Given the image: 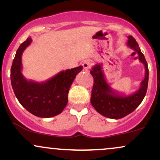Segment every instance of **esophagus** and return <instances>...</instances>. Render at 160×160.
I'll use <instances>...</instances> for the list:
<instances>
[{"instance_id":"34e87169","label":"esophagus","mask_w":160,"mask_h":160,"mask_svg":"<svg viewBox=\"0 0 160 160\" xmlns=\"http://www.w3.org/2000/svg\"><path fill=\"white\" fill-rule=\"evenodd\" d=\"M82 66L83 68V70L86 71H89V69L91 68V65H90V62L89 61H84L82 63Z\"/></svg>"}]
</instances>
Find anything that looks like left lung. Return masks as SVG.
I'll return each instance as SVG.
<instances>
[{
    "label": "left lung",
    "instance_id": "8db88e82",
    "mask_svg": "<svg viewBox=\"0 0 160 160\" xmlns=\"http://www.w3.org/2000/svg\"><path fill=\"white\" fill-rule=\"evenodd\" d=\"M126 45L138 54L139 61L144 64L145 68L144 79L141 82L139 89L129 95H122L113 90L106 81L102 71V64H96L92 68L90 74L94 78L91 95V104L104 117L118 120L126 117L138 107L146 95L148 86L149 71L144 54L132 36H128Z\"/></svg>",
    "mask_w": 160,
    "mask_h": 160
}]
</instances>
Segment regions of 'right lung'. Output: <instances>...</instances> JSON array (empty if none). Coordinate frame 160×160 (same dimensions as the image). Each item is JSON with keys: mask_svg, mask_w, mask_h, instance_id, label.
<instances>
[{"mask_svg": "<svg viewBox=\"0 0 160 160\" xmlns=\"http://www.w3.org/2000/svg\"><path fill=\"white\" fill-rule=\"evenodd\" d=\"M32 42L28 38L16 51L10 71L12 89L19 103L31 113L43 118L55 117L67 105L69 89L82 66L62 71L44 82L28 80L22 73V55Z\"/></svg>", "mask_w": 160, "mask_h": 160, "instance_id": "right-lung-1", "label": "right lung"}]
</instances>
